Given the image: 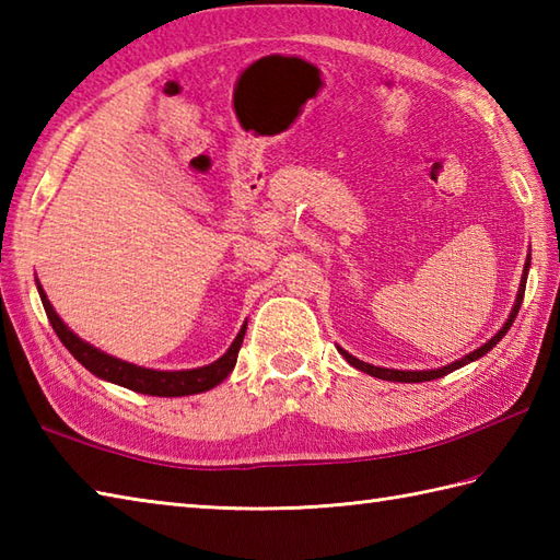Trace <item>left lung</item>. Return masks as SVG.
<instances>
[{
	"instance_id": "obj_1",
	"label": "left lung",
	"mask_w": 560,
	"mask_h": 560,
	"mask_svg": "<svg viewBox=\"0 0 560 560\" xmlns=\"http://www.w3.org/2000/svg\"><path fill=\"white\" fill-rule=\"evenodd\" d=\"M527 271H529V257H527L525 271H522V283H520V291H517V301H515V307H513V313H510V317H508V323L503 325V329L498 331V335H495V337H493L489 343H483L481 349L471 351L469 355H464L462 361H455V363H450V365H445V368H438V371H389V368H377V365H371V363H363V361H359V359H353V355H351V353H347V351H343V349H339V351L343 353V359H347V361H349L353 368H359V371H363V373H368V375H373V377H380V380H392V383H425V380H438V377H445L447 373L457 371V368H462V365H467V363H471V361L481 359L483 353H489V351L495 347V343L505 337V331H508L510 327H513L515 317H517V313H520L522 299H525Z\"/></svg>"
}]
</instances>
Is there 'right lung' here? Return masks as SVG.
Wrapping results in <instances>:
<instances>
[{"label": "right lung", "mask_w": 560, "mask_h": 560, "mask_svg": "<svg viewBox=\"0 0 560 560\" xmlns=\"http://www.w3.org/2000/svg\"><path fill=\"white\" fill-rule=\"evenodd\" d=\"M38 293L55 335L69 349V353L74 355L83 368H86V371L108 380V383L122 385L127 389H135V392H141V395H151V397H185V395H197V392H207L211 387H217L233 371V365L237 361V351H241V343L245 337V329L237 331L231 349L225 351L219 361H213L205 368H195V371H149V368H139L132 363H125L120 359H113V355L93 349L86 341H81L74 331H71L62 319L57 317L50 301H47V295L40 289V283H38Z\"/></svg>", "instance_id": "right-lung-1"}]
</instances>
